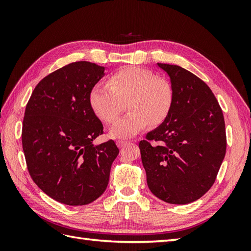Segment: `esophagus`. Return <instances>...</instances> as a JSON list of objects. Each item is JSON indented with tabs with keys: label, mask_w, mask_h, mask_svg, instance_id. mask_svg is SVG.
I'll list each match as a JSON object with an SVG mask.
<instances>
[{
	"label": "esophagus",
	"mask_w": 251,
	"mask_h": 251,
	"mask_svg": "<svg viewBox=\"0 0 251 251\" xmlns=\"http://www.w3.org/2000/svg\"><path fill=\"white\" fill-rule=\"evenodd\" d=\"M127 143H130V142H128V141H125V140H118L117 142H116V144H117V147L118 148H124L125 146H126V144H127Z\"/></svg>",
	"instance_id": "obj_1"
}]
</instances>
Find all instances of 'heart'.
<instances>
[{
  "mask_svg": "<svg viewBox=\"0 0 251 251\" xmlns=\"http://www.w3.org/2000/svg\"><path fill=\"white\" fill-rule=\"evenodd\" d=\"M174 100L171 83L150 70L139 67L124 68L109 82H97L89 94V102L95 115L104 123H112L126 102L128 111L117 119L110 130L113 138H131L168 117Z\"/></svg>",
  "mask_w": 251,
  "mask_h": 251,
  "instance_id": "1",
  "label": "heart"
}]
</instances>
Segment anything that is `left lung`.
Returning a JSON list of instances; mask_svg holds the SVG:
<instances>
[{
  "instance_id": "8db88e82",
  "label": "left lung",
  "mask_w": 251,
  "mask_h": 251,
  "mask_svg": "<svg viewBox=\"0 0 251 251\" xmlns=\"http://www.w3.org/2000/svg\"><path fill=\"white\" fill-rule=\"evenodd\" d=\"M157 66L170 76L174 100L163 123L139 142L142 165L157 198L192 203L214 184L225 157L224 116L214 93L198 76L177 65Z\"/></svg>"
}]
</instances>
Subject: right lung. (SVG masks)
Here are the masks:
<instances>
[{
	"label": "right lung",
	"mask_w": 251,
	"mask_h": 251,
	"mask_svg": "<svg viewBox=\"0 0 251 251\" xmlns=\"http://www.w3.org/2000/svg\"><path fill=\"white\" fill-rule=\"evenodd\" d=\"M104 69L90 62L60 68L37 83L26 105L22 144L30 176L45 194L71 206L100 198L119 153L113 140L93 143L103 126L89 94Z\"/></svg>",
	"instance_id": "1"
}]
</instances>
